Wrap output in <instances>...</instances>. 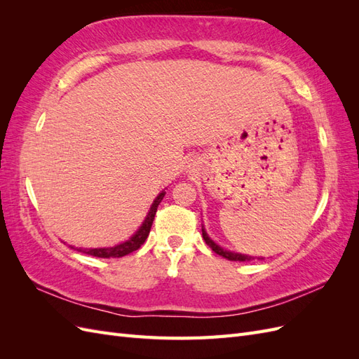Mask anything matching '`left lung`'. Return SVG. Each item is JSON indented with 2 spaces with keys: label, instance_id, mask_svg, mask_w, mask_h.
<instances>
[{
  "label": "left lung",
  "instance_id": "1",
  "mask_svg": "<svg viewBox=\"0 0 359 359\" xmlns=\"http://www.w3.org/2000/svg\"><path fill=\"white\" fill-rule=\"evenodd\" d=\"M202 236H203V240H205V243H206V245H208L214 253H217V255H220V256H223V257H226V259H229V260H240V262H244V260H250L252 257L250 256H245V255H240V253H232V252H227V250H224V248H222V247H219L215 243H212L211 241V238L206 235V232H205V229H202Z\"/></svg>",
  "mask_w": 359,
  "mask_h": 359
}]
</instances>
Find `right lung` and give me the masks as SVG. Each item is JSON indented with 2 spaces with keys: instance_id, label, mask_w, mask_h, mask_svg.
I'll return each mask as SVG.
<instances>
[{
  "instance_id": "right-lung-1",
  "label": "right lung",
  "mask_w": 359,
  "mask_h": 359,
  "mask_svg": "<svg viewBox=\"0 0 359 359\" xmlns=\"http://www.w3.org/2000/svg\"><path fill=\"white\" fill-rule=\"evenodd\" d=\"M165 198V191H161L158 196L156 198L154 203L151 205V210L147 215V219L144 222V224L140 226V229L130 238L128 241L119 244V245H115V247H111V248H90V250H83V248H78L79 252L82 253H86L90 256H95V257H123L128 253L135 252V250H137L140 245H142L145 243V240L149 235V231H151V226H153V222H154V215L157 212V206L160 205L161 199Z\"/></svg>"
}]
</instances>
